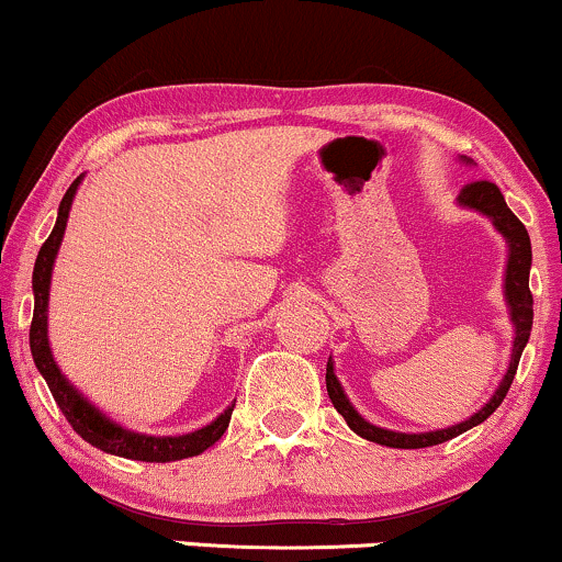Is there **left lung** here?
<instances>
[{
    "label": "left lung",
    "mask_w": 562,
    "mask_h": 562,
    "mask_svg": "<svg viewBox=\"0 0 562 562\" xmlns=\"http://www.w3.org/2000/svg\"><path fill=\"white\" fill-rule=\"evenodd\" d=\"M462 164H473V160L462 156ZM457 205L460 209L475 211V214L486 216L488 222L494 224V229L505 237L507 243V263H505V303H507V314L509 322H513L515 335H513V351H509V364L505 378L499 380L496 391L492 393L486 404L481 406L479 412L468 417V420L449 425V428H438V430H425V434H398V430H389V428H378L370 420H364L362 415L357 412V406L348 402L344 385H340L338 375H335V362L333 357L327 359V396L335 409L344 415V420L348 423V428L353 430L357 436L367 438V441L380 443V447H391V449H425V447H436V443L449 441V438L465 434V430L481 425L486 417L494 415L496 406L502 404V398L507 396L509 385H513L515 370H518L520 353L528 344V335H531V325H533V299L531 290H528V274H531V237L520 218L507 209L505 195L499 192V187L492 182H473L468 187H462V192L457 195Z\"/></svg>",
    "instance_id": "1"
}]
</instances>
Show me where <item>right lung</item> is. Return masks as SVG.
Wrapping results in <instances>:
<instances>
[{"label": "right lung", "instance_id": "1", "mask_svg": "<svg viewBox=\"0 0 562 562\" xmlns=\"http://www.w3.org/2000/svg\"><path fill=\"white\" fill-rule=\"evenodd\" d=\"M83 182V173L76 177V182L68 187V192L60 200V209H57V222L55 229L49 232L47 243L38 250L36 263H34V319H31V357H34L36 370L42 372V378L47 380L49 391H53L57 406L66 415L70 428L79 434L83 441L92 443L100 451H108V454L126 457V460H142V462H177L187 460V457L203 454L205 449L214 447L218 438L227 430L232 409L235 404H229L222 415L216 417L214 423L203 425V428L192 430V434L182 436H147L137 434V430H128L124 425H119L105 412H100L97 406L89 402L83 393L76 389L70 380L63 375V370L57 367L53 348H49V333H47V308H49V282H53V269L57 250H60L63 235H66V224L70 205H74L76 190Z\"/></svg>", "mask_w": 562, "mask_h": 562}]
</instances>
